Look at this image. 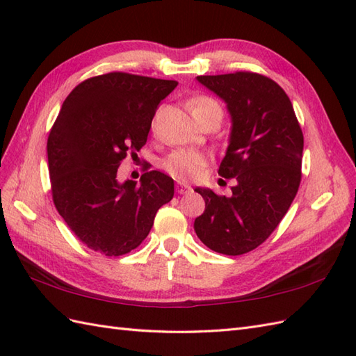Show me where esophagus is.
<instances>
[{"mask_svg":"<svg viewBox=\"0 0 356 356\" xmlns=\"http://www.w3.org/2000/svg\"><path fill=\"white\" fill-rule=\"evenodd\" d=\"M176 188H177V193H180V194H185V193H190L191 191V186L188 185V184H185V182H180V180H177Z\"/></svg>","mask_w":356,"mask_h":356,"instance_id":"esophagus-1","label":"esophagus"}]
</instances>
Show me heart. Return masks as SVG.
<instances>
[{"label": "heart", "instance_id": "heart-1", "mask_svg": "<svg viewBox=\"0 0 356 356\" xmlns=\"http://www.w3.org/2000/svg\"><path fill=\"white\" fill-rule=\"evenodd\" d=\"M193 115L200 111H205L209 108H220L214 99L207 96L195 97L190 104ZM207 165V157L195 153V151H188V149H179L174 151L168 157L163 161V168L168 171L171 176L180 180H193L200 176L202 170L205 168Z\"/></svg>", "mask_w": 356, "mask_h": 356}]
</instances>
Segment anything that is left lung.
I'll return each mask as SVG.
<instances>
[{"mask_svg": "<svg viewBox=\"0 0 356 356\" xmlns=\"http://www.w3.org/2000/svg\"><path fill=\"white\" fill-rule=\"evenodd\" d=\"M197 81L229 111V145L218 174L237 184L231 197L195 188L205 211L194 231L213 251L241 255L270 236L297 195L303 133L284 90L263 74L236 72Z\"/></svg>", "mask_w": 356, "mask_h": 356, "instance_id": "8db88e82", "label": "left lung"}]
</instances>
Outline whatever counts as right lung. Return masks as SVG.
<instances>
[{
    "label": "right lung",
    "mask_w": 356,
    "mask_h": 356,
    "mask_svg": "<svg viewBox=\"0 0 356 356\" xmlns=\"http://www.w3.org/2000/svg\"><path fill=\"white\" fill-rule=\"evenodd\" d=\"M176 87V81L113 72L81 82L64 101L47 140L53 203L93 251H133L172 199L166 174L153 170L139 184H122L118 168L145 145L159 104Z\"/></svg>",
    "instance_id": "right-lung-1"
}]
</instances>
